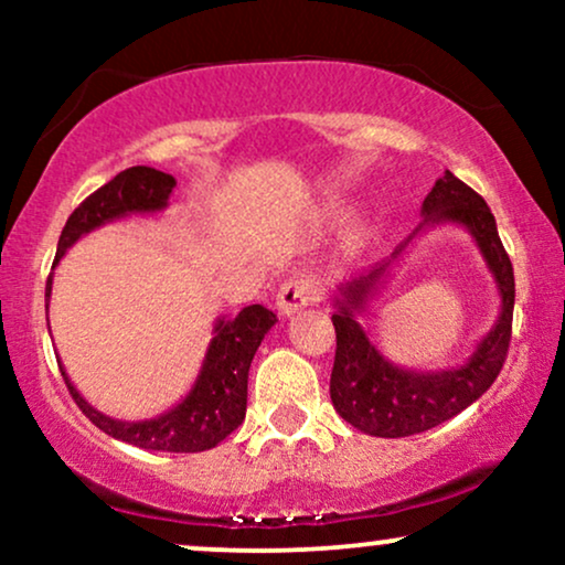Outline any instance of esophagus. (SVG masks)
<instances>
[{
  "label": "esophagus",
  "mask_w": 565,
  "mask_h": 565,
  "mask_svg": "<svg viewBox=\"0 0 565 565\" xmlns=\"http://www.w3.org/2000/svg\"><path fill=\"white\" fill-rule=\"evenodd\" d=\"M316 300V284L305 276H289L278 287L276 308L281 316H295Z\"/></svg>",
  "instance_id": "esophagus-1"
}]
</instances>
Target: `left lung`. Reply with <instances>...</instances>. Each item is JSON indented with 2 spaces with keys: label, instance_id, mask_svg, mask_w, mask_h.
Returning <instances> with one entry per match:
<instances>
[{
  "label": "left lung",
  "instance_id": "obj_1",
  "mask_svg": "<svg viewBox=\"0 0 565 565\" xmlns=\"http://www.w3.org/2000/svg\"><path fill=\"white\" fill-rule=\"evenodd\" d=\"M454 223L465 225L476 238L491 276L499 289V316L491 332L478 342L472 355L457 369L444 372H412L391 364L377 348L369 342L355 313H364L366 302L377 295L387 265L382 263L372 274L353 278L342 284L340 295L334 297L332 323L337 332L334 369L329 393L332 404L345 423H350L366 436L380 438H406L430 430L446 419L457 417L462 408L494 385L497 374L502 372L508 359L510 334H512V305H515V276L512 263L504 252L497 233V220L489 204L454 178L446 170L444 178L436 180L433 191L423 201V223L393 252V260L404 252V246L427 225Z\"/></svg>",
  "mask_w": 565,
  "mask_h": 565
}]
</instances>
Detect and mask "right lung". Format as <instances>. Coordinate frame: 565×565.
Instances as JSON below:
<instances>
[{
	"label": "right lung",
	"instance_id": "obj_1",
	"mask_svg": "<svg viewBox=\"0 0 565 565\" xmlns=\"http://www.w3.org/2000/svg\"><path fill=\"white\" fill-rule=\"evenodd\" d=\"M174 183L172 174L153 170V167H129L119 172L106 185L97 188L87 199L71 212L57 238L55 265L74 246L84 233L100 228V225L114 223V220L127 215H148V212H161L172 196ZM53 295V274L47 278L44 297ZM278 319L274 310L263 305H246L236 319H217L215 337L206 348L204 364L191 393L172 406L170 412L159 414L153 419H138V423H121V419L106 417L82 398V393L66 380L68 393L74 395L76 406L93 419L111 438L125 440V444L140 446L148 451H178L193 454L215 449L223 438H228L238 425L244 423L246 414V380H249V366L260 348L263 337Z\"/></svg>",
	"mask_w": 565,
	"mask_h": 565
}]
</instances>
